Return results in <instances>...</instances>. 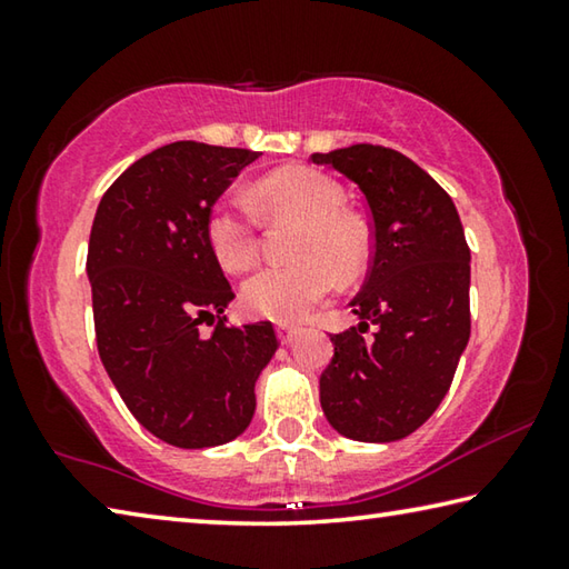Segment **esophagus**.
<instances>
[{
    "instance_id": "1",
    "label": "esophagus",
    "mask_w": 569,
    "mask_h": 569,
    "mask_svg": "<svg viewBox=\"0 0 569 569\" xmlns=\"http://www.w3.org/2000/svg\"><path fill=\"white\" fill-rule=\"evenodd\" d=\"M276 336H278V341H281L283 346H288V343H293V341H296L298 329H296V326H278V329H276Z\"/></svg>"
}]
</instances>
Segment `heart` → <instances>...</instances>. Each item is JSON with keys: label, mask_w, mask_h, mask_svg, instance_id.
Wrapping results in <instances>:
<instances>
[{"label": "heart", "mask_w": 569, "mask_h": 569, "mask_svg": "<svg viewBox=\"0 0 569 569\" xmlns=\"http://www.w3.org/2000/svg\"><path fill=\"white\" fill-rule=\"evenodd\" d=\"M266 213L303 220L291 266H268L243 283V306L258 319L298 323L336 288V273L353 278L369 261V233L346 213V192L336 180L311 168L271 172L256 186ZM206 240L220 268L246 271L258 256L256 218L233 196L208 210Z\"/></svg>", "instance_id": "b5f03b06"}]
</instances>
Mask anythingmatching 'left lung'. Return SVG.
<instances>
[{"mask_svg": "<svg viewBox=\"0 0 569 569\" xmlns=\"http://www.w3.org/2000/svg\"><path fill=\"white\" fill-rule=\"evenodd\" d=\"M311 160L359 186L373 223L369 276L349 303L361 323L331 333L321 409L339 435L387 445L437 411L467 349L465 228L445 188L397 150L351 146Z\"/></svg>", "mask_w": 569, "mask_h": 569, "instance_id": "1", "label": "left lung"}]
</instances>
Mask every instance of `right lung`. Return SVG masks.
<instances>
[{
  "label": "right lung",
  "mask_w": 569,
  "mask_h": 569,
  "mask_svg": "<svg viewBox=\"0 0 569 569\" xmlns=\"http://www.w3.org/2000/svg\"><path fill=\"white\" fill-rule=\"evenodd\" d=\"M256 158L170 142L132 162L92 220L88 278L102 366L132 417L180 449L243 435L256 381L278 349L268 321L226 326L233 288L206 240L210 206Z\"/></svg>",
  "instance_id": "right-lung-1"
}]
</instances>
